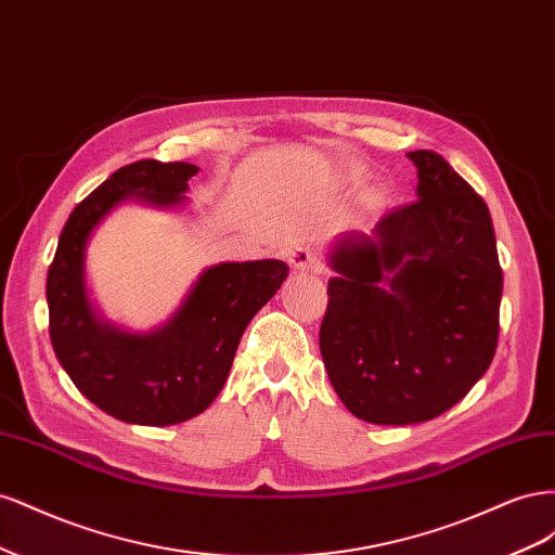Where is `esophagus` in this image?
I'll return each instance as SVG.
<instances>
[{"instance_id":"obj_1","label":"esophagus","mask_w":555,"mask_h":555,"mask_svg":"<svg viewBox=\"0 0 555 555\" xmlns=\"http://www.w3.org/2000/svg\"><path fill=\"white\" fill-rule=\"evenodd\" d=\"M289 263L298 275H317L322 271V266H319V259L310 247H294L289 251Z\"/></svg>"}]
</instances>
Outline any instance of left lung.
<instances>
[{
	"mask_svg": "<svg viewBox=\"0 0 555 555\" xmlns=\"http://www.w3.org/2000/svg\"><path fill=\"white\" fill-rule=\"evenodd\" d=\"M416 201L335 238L319 349L335 393L377 426L430 422L489 371L502 271L483 198L430 150Z\"/></svg>",
	"mask_w": 555,
	"mask_h": 555,
	"instance_id": "8db88e82",
	"label": "left lung"
}]
</instances>
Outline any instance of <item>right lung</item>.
I'll list each match as a JSON object with an SVG mask.
<instances>
[{"instance_id":"right-lung-1","label":"right lung","mask_w":555,"mask_h":555,"mask_svg":"<svg viewBox=\"0 0 555 555\" xmlns=\"http://www.w3.org/2000/svg\"><path fill=\"white\" fill-rule=\"evenodd\" d=\"M198 166L133 162L76 206L46 280L50 343L76 389L99 410L139 426H173L204 412L222 391L247 324L289 275L280 259L208 266L178 310L150 331L108 322L90 298L86 257L111 210L139 201L159 210L188 204Z\"/></svg>"}]
</instances>
